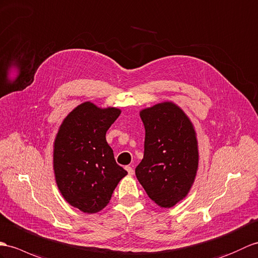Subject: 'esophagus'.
<instances>
[{
	"mask_svg": "<svg viewBox=\"0 0 258 258\" xmlns=\"http://www.w3.org/2000/svg\"><path fill=\"white\" fill-rule=\"evenodd\" d=\"M125 169H126V170H127V173H128V175H130V176H133V173H134V170H133V168H132V167H131V166H126V167H125Z\"/></svg>",
	"mask_w": 258,
	"mask_h": 258,
	"instance_id": "1",
	"label": "esophagus"
}]
</instances>
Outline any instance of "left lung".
<instances>
[{
  "label": "left lung",
  "mask_w": 258,
  "mask_h": 258,
  "mask_svg": "<svg viewBox=\"0 0 258 258\" xmlns=\"http://www.w3.org/2000/svg\"><path fill=\"white\" fill-rule=\"evenodd\" d=\"M140 116L145 144L136 177L157 206L171 208L187 197L197 176L199 149L195 126L171 101L143 109Z\"/></svg>",
  "instance_id": "obj_1"
}]
</instances>
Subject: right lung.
I'll use <instances>...</instances> for the list:
<instances>
[{
  "label": "right lung",
  "mask_w": 258,
  "mask_h": 258,
  "mask_svg": "<svg viewBox=\"0 0 258 258\" xmlns=\"http://www.w3.org/2000/svg\"><path fill=\"white\" fill-rule=\"evenodd\" d=\"M121 114L117 107L83 102L63 118L53 142L52 167L63 199L85 213L110 202L127 171L116 164L105 134Z\"/></svg>",
  "instance_id": "obj_1"
}]
</instances>
